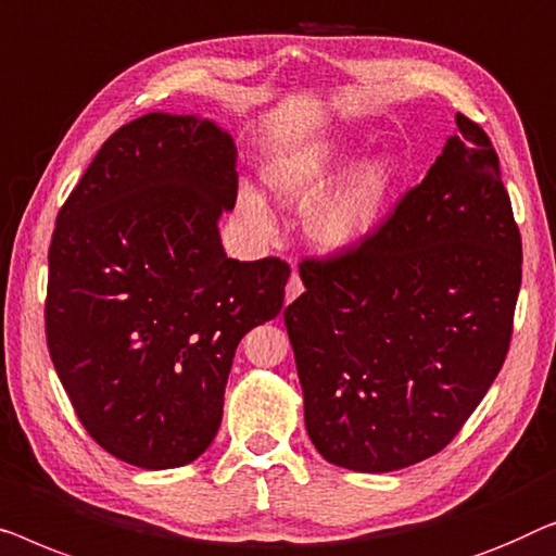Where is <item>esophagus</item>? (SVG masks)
<instances>
[{"label": "esophagus", "instance_id": "1", "mask_svg": "<svg viewBox=\"0 0 556 556\" xmlns=\"http://www.w3.org/2000/svg\"><path fill=\"white\" fill-rule=\"evenodd\" d=\"M302 292H304L302 279H300V275H296V271H292V277H289V281H287V289H285V300H287V304H289V302H294L296 296H300Z\"/></svg>", "mask_w": 556, "mask_h": 556}]
</instances>
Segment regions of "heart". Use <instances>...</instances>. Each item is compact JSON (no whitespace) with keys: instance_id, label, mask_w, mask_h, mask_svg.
<instances>
[{"instance_id":"b5f03b06","label":"heart","mask_w":556,"mask_h":556,"mask_svg":"<svg viewBox=\"0 0 556 556\" xmlns=\"http://www.w3.org/2000/svg\"><path fill=\"white\" fill-rule=\"evenodd\" d=\"M353 151L342 140H323L307 146L264 170V181L281 201L307 206L321 195L350 166ZM345 174V173H344ZM346 175V174H345ZM342 176V175H341ZM343 177V176H342ZM340 178V177H339ZM401 166L393 155L380 153L350 168L336 189L307 211V237L325 252H350L355 249L386 214L393 197ZM239 211L256 231H271V214L267 201L254 189L239 191Z\"/></svg>"}]
</instances>
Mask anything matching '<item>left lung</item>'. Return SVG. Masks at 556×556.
Returning a JSON list of instances; mask_svg holds the SVG:
<instances>
[{
  "label": "left lung",
  "instance_id": "1",
  "mask_svg": "<svg viewBox=\"0 0 556 556\" xmlns=\"http://www.w3.org/2000/svg\"><path fill=\"white\" fill-rule=\"evenodd\" d=\"M372 237L304 260L285 309L325 460L386 473L453 441L509 353L521 237L498 155L466 115Z\"/></svg>",
  "mask_w": 556,
  "mask_h": 556
}]
</instances>
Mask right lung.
I'll use <instances>...</instances> for the list:
<instances>
[{
	"label": "right lung",
	"instance_id": "right-lung-1",
	"mask_svg": "<svg viewBox=\"0 0 556 556\" xmlns=\"http://www.w3.org/2000/svg\"><path fill=\"white\" fill-rule=\"evenodd\" d=\"M237 184L229 132L148 113L105 140L58 214L47 348L85 431L125 464L197 460L241 338L285 304V262L222 247Z\"/></svg>",
	"mask_w": 556,
	"mask_h": 556
}]
</instances>
